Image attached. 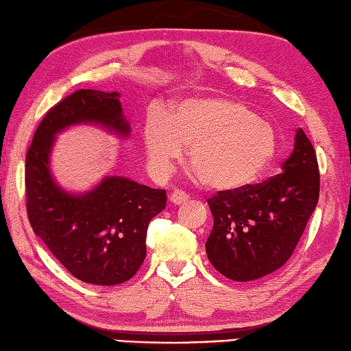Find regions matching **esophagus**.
Instances as JSON below:
<instances>
[{"instance_id":"1","label":"esophagus","mask_w":351,"mask_h":351,"mask_svg":"<svg viewBox=\"0 0 351 351\" xmlns=\"http://www.w3.org/2000/svg\"><path fill=\"white\" fill-rule=\"evenodd\" d=\"M188 198H189V195L186 193H183V191H180V189H174L173 194L169 195V200L174 204H182L183 202H186Z\"/></svg>"}]
</instances>
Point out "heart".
<instances>
[{"label":"heart","instance_id":"1","mask_svg":"<svg viewBox=\"0 0 351 351\" xmlns=\"http://www.w3.org/2000/svg\"><path fill=\"white\" fill-rule=\"evenodd\" d=\"M148 167L167 176L189 145L188 163L215 191L254 183L274 162L275 130L241 102L208 96L178 102L165 113L151 111L142 128Z\"/></svg>","mask_w":351,"mask_h":351}]
</instances>
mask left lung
I'll return each instance as SVG.
<instances>
[{"instance_id":"1","label":"left lung","mask_w":351,"mask_h":351,"mask_svg":"<svg viewBox=\"0 0 351 351\" xmlns=\"http://www.w3.org/2000/svg\"><path fill=\"white\" fill-rule=\"evenodd\" d=\"M281 173L208 198L214 226L206 241L213 266L234 281L275 272L292 256L319 198V168L312 142L300 128Z\"/></svg>"}]
</instances>
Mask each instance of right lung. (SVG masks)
Wrapping results in <instances>:
<instances>
[{"label": "right lung", "mask_w": 351, "mask_h": 351, "mask_svg": "<svg viewBox=\"0 0 351 351\" xmlns=\"http://www.w3.org/2000/svg\"><path fill=\"white\" fill-rule=\"evenodd\" d=\"M77 123L130 134L119 93L77 90L47 111L25 156V208L30 226L77 280L114 286L133 278L147 256V229L167 206L165 189L105 177L88 193L69 194L50 173L55 136Z\"/></svg>", "instance_id": "add662e5"}]
</instances>
